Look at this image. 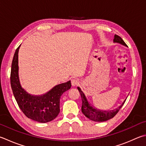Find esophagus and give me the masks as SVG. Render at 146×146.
Masks as SVG:
<instances>
[{"instance_id": "obj_1", "label": "esophagus", "mask_w": 146, "mask_h": 146, "mask_svg": "<svg viewBox=\"0 0 146 146\" xmlns=\"http://www.w3.org/2000/svg\"><path fill=\"white\" fill-rule=\"evenodd\" d=\"M71 84H72L73 86H75L79 84V81L76 79H72V80H71Z\"/></svg>"}]
</instances>
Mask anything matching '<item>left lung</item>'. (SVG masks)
<instances>
[{"label":"left lung","mask_w":146,"mask_h":146,"mask_svg":"<svg viewBox=\"0 0 146 146\" xmlns=\"http://www.w3.org/2000/svg\"><path fill=\"white\" fill-rule=\"evenodd\" d=\"M113 42L114 43L121 44L127 47V45L126 44V43L124 42V40L117 35H114ZM78 89L81 96L82 112L83 113L84 116L87 117L88 119L95 122H103L111 119V118L113 117L115 115L119 112V109L121 108L126 100H125L124 102H123V104L119 107H118L117 108L115 109L114 110H112V111H102V110L96 109L95 107L91 105V104L88 102V99L86 98V96H85L84 93L82 92V90L80 88L78 87Z\"/></svg>","instance_id":"left-lung-1"}]
</instances>
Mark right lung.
Wrapping results in <instances>:
<instances>
[{"instance_id": "add662e5", "label": "right lung", "mask_w": 146, "mask_h": 146, "mask_svg": "<svg viewBox=\"0 0 146 146\" xmlns=\"http://www.w3.org/2000/svg\"><path fill=\"white\" fill-rule=\"evenodd\" d=\"M20 46L14 54L11 71L13 95L18 106L27 117L39 123L49 122L58 115L60 97L71 88L70 81L56 85L42 95H33L27 92L21 87L19 79L18 51Z\"/></svg>"}]
</instances>
